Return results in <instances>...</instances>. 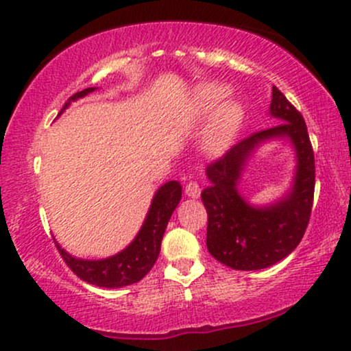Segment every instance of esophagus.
Here are the masks:
<instances>
[{"instance_id":"esophagus-1","label":"esophagus","mask_w":351,"mask_h":351,"mask_svg":"<svg viewBox=\"0 0 351 351\" xmlns=\"http://www.w3.org/2000/svg\"><path fill=\"white\" fill-rule=\"evenodd\" d=\"M184 193H186L189 197H193V199H197V197L201 196L199 184H197L196 181H189L186 186H184Z\"/></svg>"}]
</instances>
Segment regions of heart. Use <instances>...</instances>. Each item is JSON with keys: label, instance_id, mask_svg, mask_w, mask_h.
I'll return each instance as SVG.
<instances>
[{"label": "heart", "instance_id": "obj_1", "mask_svg": "<svg viewBox=\"0 0 351 351\" xmlns=\"http://www.w3.org/2000/svg\"><path fill=\"white\" fill-rule=\"evenodd\" d=\"M226 86L214 83L199 84L193 93V109L196 116L206 117L213 111L208 128L201 138V147L209 157H221L230 149L245 121V109L237 99H224Z\"/></svg>", "mask_w": 351, "mask_h": 351}]
</instances>
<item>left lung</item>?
I'll use <instances>...</instances> for the list:
<instances>
[{"mask_svg": "<svg viewBox=\"0 0 351 351\" xmlns=\"http://www.w3.org/2000/svg\"><path fill=\"white\" fill-rule=\"evenodd\" d=\"M269 116L281 124L243 138L206 168L210 184L201 193L208 210L206 245L217 261L253 271L278 263L301 242L309 223L315 186L314 152L301 112L273 86ZM271 140H288L297 155L291 186L269 205H252L238 186L252 154Z\"/></svg>", "mask_w": 351, "mask_h": 351, "instance_id": "obj_1", "label": "left lung"}]
</instances>
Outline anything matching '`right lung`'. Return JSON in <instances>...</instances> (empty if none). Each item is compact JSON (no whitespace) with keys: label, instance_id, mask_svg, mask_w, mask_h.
Segmentation results:
<instances>
[{"label":"right lung","instance_id":"1","mask_svg":"<svg viewBox=\"0 0 351 351\" xmlns=\"http://www.w3.org/2000/svg\"><path fill=\"white\" fill-rule=\"evenodd\" d=\"M95 90H98V88H86V90L75 93L66 101L65 106L58 112V116L70 106L71 101L84 98ZM180 201L181 184L178 181H168L163 186H160L157 193L154 194L149 213H147L145 221H143L135 239L124 250L112 256H108V258H77V256L65 252V248H62L58 242H55V245H57L62 258L65 260V263L69 265L71 271L77 274L80 280L99 286V288L109 289L134 285V282L141 281L157 261L165 229H167L168 221H170L173 210L176 209Z\"/></svg>","mask_w":351,"mask_h":351}]
</instances>
